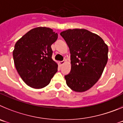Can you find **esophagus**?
Returning <instances> with one entry per match:
<instances>
[{
	"label": "esophagus",
	"instance_id": "1",
	"mask_svg": "<svg viewBox=\"0 0 123 123\" xmlns=\"http://www.w3.org/2000/svg\"><path fill=\"white\" fill-rule=\"evenodd\" d=\"M65 63V60H63V61H61V62H60V64L61 65H63L64 63Z\"/></svg>",
	"mask_w": 123,
	"mask_h": 123
}]
</instances>
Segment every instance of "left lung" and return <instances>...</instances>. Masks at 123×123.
<instances>
[{"instance_id":"8db88e82","label":"left lung","mask_w":123,"mask_h":123,"mask_svg":"<svg viewBox=\"0 0 123 123\" xmlns=\"http://www.w3.org/2000/svg\"><path fill=\"white\" fill-rule=\"evenodd\" d=\"M71 54V68L65 75L67 84L76 92L87 91L96 83L108 61V46L98 35L84 29L60 33Z\"/></svg>"}]
</instances>
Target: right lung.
Here are the masks:
<instances>
[{
  "label": "right lung",
  "instance_id": "add662e5",
  "mask_svg": "<svg viewBox=\"0 0 123 123\" xmlns=\"http://www.w3.org/2000/svg\"><path fill=\"white\" fill-rule=\"evenodd\" d=\"M58 38L52 29L38 27L28 31L15 45V67L27 85L35 89L47 86L57 72L58 65L52 58L51 45Z\"/></svg>",
  "mask_w": 123,
  "mask_h": 123
}]
</instances>
